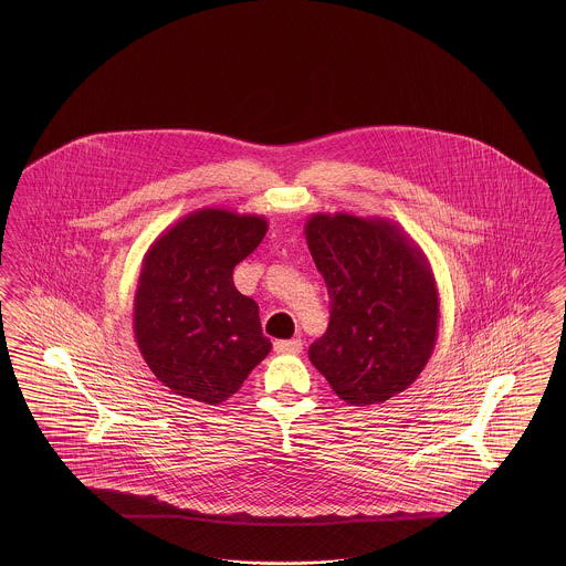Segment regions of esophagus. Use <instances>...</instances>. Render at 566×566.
Returning <instances> with one entry per match:
<instances>
[{
	"mask_svg": "<svg viewBox=\"0 0 566 566\" xmlns=\"http://www.w3.org/2000/svg\"><path fill=\"white\" fill-rule=\"evenodd\" d=\"M274 350L280 353V355H298L303 350V343L298 338H294V340H275Z\"/></svg>",
	"mask_w": 566,
	"mask_h": 566,
	"instance_id": "esophagus-1",
	"label": "esophagus"
}]
</instances>
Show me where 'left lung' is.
Here are the masks:
<instances>
[{"mask_svg":"<svg viewBox=\"0 0 566 566\" xmlns=\"http://www.w3.org/2000/svg\"><path fill=\"white\" fill-rule=\"evenodd\" d=\"M305 237L329 294V324L308 359L350 407L405 392L438 340L426 253L386 218L313 213Z\"/></svg>","mask_w":566,"mask_h":566,"instance_id":"1","label":"left lung"}]
</instances>
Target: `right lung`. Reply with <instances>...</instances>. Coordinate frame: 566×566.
<instances>
[{
	"label": "right lung",
	"instance_id": "add662e5",
	"mask_svg": "<svg viewBox=\"0 0 566 566\" xmlns=\"http://www.w3.org/2000/svg\"><path fill=\"white\" fill-rule=\"evenodd\" d=\"M268 232V220L220 207L197 209L145 253L133 329L154 376L174 395L220 405L272 350L258 303L232 272Z\"/></svg>",
	"mask_w": 566,
	"mask_h": 566
}]
</instances>
